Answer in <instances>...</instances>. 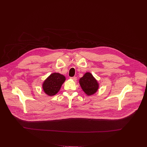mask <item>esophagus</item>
Masks as SVG:
<instances>
[{
    "instance_id": "34e87169",
    "label": "esophagus",
    "mask_w": 147,
    "mask_h": 147,
    "mask_svg": "<svg viewBox=\"0 0 147 147\" xmlns=\"http://www.w3.org/2000/svg\"><path fill=\"white\" fill-rule=\"evenodd\" d=\"M71 79H73L74 81H76V80H77V77H71Z\"/></svg>"
}]
</instances>
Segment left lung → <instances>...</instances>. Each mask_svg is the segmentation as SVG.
<instances>
[{
  "label": "left lung",
  "mask_w": 147,
  "mask_h": 147,
  "mask_svg": "<svg viewBox=\"0 0 147 147\" xmlns=\"http://www.w3.org/2000/svg\"><path fill=\"white\" fill-rule=\"evenodd\" d=\"M79 82L82 90L87 95L95 94L99 89V84L97 80L89 72L86 73Z\"/></svg>",
  "instance_id": "8db88e82"
}]
</instances>
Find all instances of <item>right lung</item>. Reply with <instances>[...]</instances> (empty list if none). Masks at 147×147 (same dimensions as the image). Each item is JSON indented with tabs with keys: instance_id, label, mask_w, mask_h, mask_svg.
<instances>
[{
	"instance_id": "right-lung-1",
	"label": "right lung",
	"mask_w": 147,
	"mask_h": 147,
	"mask_svg": "<svg viewBox=\"0 0 147 147\" xmlns=\"http://www.w3.org/2000/svg\"><path fill=\"white\" fill-rule=\"evenodd\" d=\"M65 79V77L60 73H52L44 81L42 88L44 93L49 96L55 95L60 90Z\"/></svg>"
}]
</instances>
